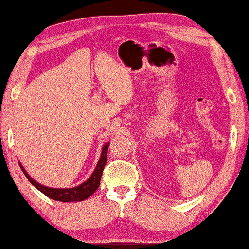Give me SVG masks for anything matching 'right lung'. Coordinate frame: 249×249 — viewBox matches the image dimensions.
<instances>
[{"mask_svg": "<svg viewBox=\"0 0 249 249\" xmlns=\"http://www.w3.org/2000/svg\"><path fill=\"white\" fill-rule=\"evenodd\" d=\"M108 147H109V142H107L105 146L102 147L100 159H99L97 167H95V169L92 173V175H91V177L88 179L87 181L81 183V185L73 187V188H49V187H45L43 185H41V183L36 182L34 179L30 177L29 174L26 173L22 164L20 162H18V164H20L23 174L25 175V177L28 178V180L31 182L36 189H39L41 193H43L45 196L51 198V199L63 201V202L82 201L87 199V198H89L92 194H94V191L98 189L99 185H100L103 168L106 166L107 157H108Z\"/></svg>", "mask_w": 249, "mask_h": 249, "instance_id": "obj_1", "label": "right lung"}]
</instances>
